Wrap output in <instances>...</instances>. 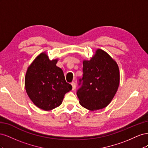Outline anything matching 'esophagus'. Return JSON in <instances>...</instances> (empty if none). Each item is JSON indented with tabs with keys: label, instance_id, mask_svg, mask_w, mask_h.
Returning <instances> with one entry per match:
<instances>
[{
	"label": "esophagus",
	"instance_id": "1",
	"mask_svg": "<svg viewBox=\"0 0 148 148\" xmlns=\"http://www.w3.org/2000/svg\"><path fill=\"white\" fill-rule=\"evenodd\" d=\"M71 85H72V90H75V88H76V83L73 82L71 83Z\"/></svg>",
	"mask_w": 148,
	"mask_h": 148
}]
</instances>
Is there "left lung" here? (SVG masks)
Instances as JSON below:
<instances>
[{
  "label": "left lung",
  "mask_w": 148,
  "mask_h": 148,
  "mask_svg": "<svg viewBox=\"0 0 148 148\" xmlns=\"http://www.w3.org/2000/svg\"><path fill=\"white\" fill-rule=\"evenodd\" d=\"M83 77L78 80L77 91L84 108L96 110L104 108L117 92L120 73L117 63L101 49H97L90 60L83 62Z\"/></svg>",
  "instance_id": "left-lung-1"
}]
</instances>
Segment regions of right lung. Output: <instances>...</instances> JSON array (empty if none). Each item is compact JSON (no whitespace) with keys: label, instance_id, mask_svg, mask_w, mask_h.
Returning a JSON list of instances; mask_svg holds the SVG:
<instances>
[{"label":"right lung","instance_id":"add662e5","mask_svg":"<svg viewBox=\"0 0 148 148\" xmlns=\"http://www.w3.org/2000/svg\"><path fill=\"white\" fill-rule=\"evenodd\" d=\"M57 60H50L45 53L39 55L28 67L25 88L30 99L39 108L51 110L59 107L72 86L66 83Z\"/></svg>","mask_w":148,"mask_h":148}]
</instances>
